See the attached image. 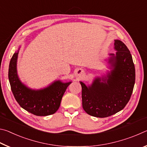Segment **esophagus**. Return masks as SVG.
Masks as SVG:
<instances>
[{
	"mask_svg": "<svg viewBox=\"0 0 147 147\" xmlns=\"http://www.w3.org/2000/svg\"><path fill=\"white\" fill-rule=\"evenodd\" d=\"M83 73V71H81V70H80V71H78V74H81V73Z\"/></svg>",
	"mask_w": 147,
	"mask_h": 147,
	"instance_id": "34e87169",
	"label": "esophagus"
}]
</instances>
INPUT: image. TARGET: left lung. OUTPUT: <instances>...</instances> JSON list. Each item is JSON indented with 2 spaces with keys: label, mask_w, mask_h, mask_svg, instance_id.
I'll return each mask as SVG.
<instances>
[{
  "label": "left lung",
  "mask_w": 147,
  "mask_h": 147,
  "mask_svg": "<svg viewBox=\"0 0 147 147\" xmlns=\"http://www.w3.org/2000/svg\"><path fill=\"white\" fill-rule=\"evenodd\" d=\"M114 49L117 52L109 54L111 70L106 76L96 78L89 86L80 82L84 111L96 117H107L122 110L133 92L136 71L130 52L118 39Z\"/></svg>",
  "instance_id": "left-lung-1"
}]
</instances>
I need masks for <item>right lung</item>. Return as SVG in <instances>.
<instances>
[{
    "instance_id": "obj_1",
    "label": "right lung",
    "mask_w": 147,
    "mask_h": 147,
    "mask_svg": "<svg viewBox=\"0 0 147 147\" xmlns=\"http://www.w3.org/2000/svg\"><path fill=\"white\" fill-rule=\"evenodd\" d=\"M19 51L13 54L9 62L8 78L13 96L21 108L37 116L54 114L60 106L65 91L71 82L63 83L55 81L49 86L39 90L27 88L20 81L17 72Z\"/></svg>"
}]
</instances>
